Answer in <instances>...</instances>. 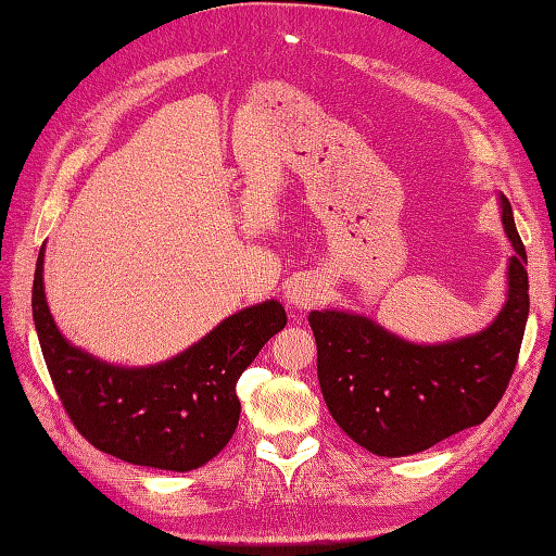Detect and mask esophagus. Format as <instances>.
Instances as JSON below:
<instances>
[{"mask_svg":"<svg viewBox=\"0 0 556 556\" xmlns=\"http://www.w3.org/2000/svg\"><path fill=\"white\" fill-rule=\"evenodd\" d=\"M324 295H327L324 282L317 276H309V274L292 276L286 286L288 305L295 309H307L312 305H317V302L324 300Z\"/></svg>","mask_w":556,"mask_h":556,"instance_id":"esophagus-1","label":"esophagus"}]
</instances>
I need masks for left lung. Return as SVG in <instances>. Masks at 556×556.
I'll return each mask as SVG.
<instances>
[{
    "mask_svg": "<svg viewBox=\"0 0 556 556\" xmlns=\"http://www.w3.org/2000/svg\"><path fill=\"white\" fill-rule=\"evenodd\" d=\"M513 254L506 302L486 329L443 343H412L363 314L309 312L319 387L343 433L380 457H404L479 426L516 370L530 312L528 254L501 193Z\"/></svg>",
    "mask_w": 556,
    "mask_h": 556,
    "instance_id": "obj_1",
    "label": "left lung"
}]
</instances>
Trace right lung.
Returning <instances> with one entry per match:
<instances>
[{"label":"right lung","mask_w":556,"mask_h":556,"mask_svg":"<svg viewBox=\"0 0 556 556\" xmlns=\"http://www.w3.org/2000/svg\"><path fill=\"white\" fill-rule=\"evenodd\" d=\"M43 256L40 247L30 307L52 384L77 431L130 465L191 472L211 463L239 424V375L288 324L280 302L232 314L169 361L125 368L62 337L48 309Z\"/></svg>","instance_id":"obj_1"}]
</instances>
